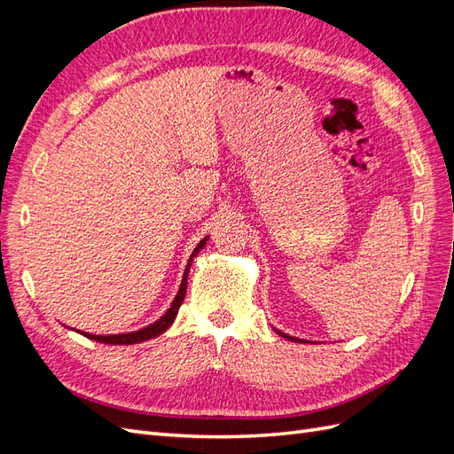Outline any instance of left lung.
<instances>
[{
    "label": "left lung",
    "instance_id": "8db88e82",
    "mask_svg": "<svg viewBox=\"0 0 454 454\" xmlns=\"http://www.w3.org/2000/svg\"><path fill=\"white\" fill-rule=\"evenodd\" d=\"M278 333H280V332H278ZM280 335H282V337H286V339H290V340H297L295 337H287V335H284V333H280Z\"/></svg>",
    "mask_w": 454,
    "mask_h": 454
}]
</instances>
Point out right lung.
Here are the masks:
<instances>
[{"label":"right lung","instance_id":"right-lung-1","mask_svg":"<svg viewBox=\"0 0 454 454\" xmlns=\"http://www.w3.org/2000/svg\"><path fill=\"white\" fill-rule=\"evenodd\" d=\"M204 244H206V239L200 240L197 244V248L193 250V254H191V259H189V263H187L185 272H184V280H182V286H180V292H177L176 299L172 301V307L167 310V314L160 316V318L155 324H151V325L140 329V332L122 333V335H90V333H83V332H81V333H83L89 339H92V340L106 342V345H134V342H142V340H147V339H153V337L167 332V329L172 325V322L176 320L177 310H180V307L184 303V297H185V292H187V274H189L191 261H193V257L204 248Z\"/></svg>","mask_w":454,"mask_h":454}]
</instances>
